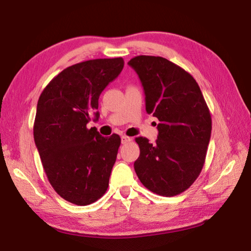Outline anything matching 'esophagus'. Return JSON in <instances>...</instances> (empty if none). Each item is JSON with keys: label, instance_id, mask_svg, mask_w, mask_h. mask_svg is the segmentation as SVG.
Listing matches in <instances>:
<instances>
[{"label": "esophagus", "instance_id": "esophagus-1", "mask_svg": "<svg viewBox=\"0 0 251 251\" xmlns=\"http://www.w3.org/2000/svg\"><path fill=\"white\" fill-rule=\"evenodd\" d=\"M130 141H131V138L128 137V136H126V135H123L122 136V144H127V143L130 142Z\"/></svg>", "mask_w": 251, "mask_h": 251}]
</instances>
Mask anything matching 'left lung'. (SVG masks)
I'll return each mask as SVG.
<instances>
[{"instance_id":"1","label":"left lung","mask_w":251,"mask_h":251,"mask_svg":"<svg viewBox=\"0 0 251 251\" xmlns=\"http://www.w3.org/2000/svg\"><path fill=\"white\" fill-rule=\"evenodd\" d=\"M145 93L146 112L158 118V136L151 144L135 139L141 154L134 163L142 184L160 196H176L197 179L205 164L211 117L195 78L168 59L131 58Z\"/></svg>"}]
</instances>
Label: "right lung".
I'll use <instances>...</instances> for the list:
<instances>
[{"instance_id":"add662e5","label":"right lung","mask_w":251,"mask_h":251,"mask_svg":"<svg viewBox=\"0 0 251 251\" xmlns=\"http://www.w3.org/2000/svg\"><path fill=\"white\" fill-rule=\"evenodd\" d=\"M124 67V59L97 58L62 71L37 101L34 141L55 192L86 206L107 190L121 137H103L87 123L99 120L100 93Z\"/></svg>"}]
</instances>
